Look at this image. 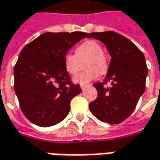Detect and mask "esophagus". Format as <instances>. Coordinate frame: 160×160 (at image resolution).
<instances>
[{
	"instance_id": "obj_1",
	"label": "esophagus",
	"mask_w": 160,
	"mask_h": 160,
	"mask_svg": "<svg viewBox=\"0 0 160 160\" xmlns=\"http://www.w3.org/2000/svg\"><path fill=\"white\" fill-rule=\"evenodd\" d=\"M88 87H89V86H88V85H80V88H81L82 90H85Z\"/></svg>"
}]
</instances>
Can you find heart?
<instances>
[{"instance_id": "heart-1", "label": "heart", "mask_w": 160, "mask_h": 160, "mask_svg": "<svg viewBox=\"0 0 160 160\" xmlns=\"http://www.w3.org/2000/svg\"><path fill=\"white\" fill-rule=\"evenodd\" d=\"M85 57H88L86 62V68H89L77 74L73 78L75 83L87 84L99 77V72L107 70V59L103 53L102 47L94 41H85L76 49V55L67 53L64 55V66L66 71L71 75L76 74L80 68V61Z\"/></svg>"}]
</instances>
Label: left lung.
Returning <instances> with one entry per match:
<instances>
[{"mask_svg":"<svg viewBox=\"0 0 160 160\" xmlns=\"http://www.w3.org/2000/svg\"><path fill=\"white\" fill-rule=\"evenodd\" d=\"M89 38L101 41L111 56L103 82L93 84L97 99L89 104L93 116L102 122L119 124L133 112L146 89L148 69L143 53L127 38L107 31L91 33ZM111 82V87L103 85Z\"/></svg>","mask_w":160,"mask_h":160,"instance_id":"left-lung-1","label":"left lung"}]
</instances>
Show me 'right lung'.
<instances>
[{
	"mask_svg": "<svg viewBox=\"0 0 160 160\" xmlns=\"http://www.w3.org/2000/svg\"><path fill=\"white\" fill-rule=\"evenodd\" d=\"M89 33H42L26 45L14 66V91L23 114L39 127L56 125L67 117L70 102L81 92L64 66V55Z\"/></svg>",
	"mask_w": 160,
	"mask_h": 160,
	"instance_id": "obj_1",
	"label": "right lung"
}]
</instances>
